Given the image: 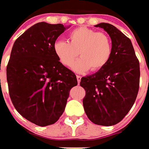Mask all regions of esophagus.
<instances>
[{
    "mask_svg": "<svg viewBox=\"0 0 149 149\" xmlns=\"http://www.w3.org/2000/svg\"><path fill=\"white\" fill-rule=\"evenodd\" d=\"M76 78H77V81H78V83H79L80 81H81V79H82V77L79 76V75H77Z\"/></svg>",
    "mask_w": 149,
    "mask_h": 149,
    "instance_id": "1",
    "label": "esophagus"
}]
</instances>
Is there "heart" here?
<instances>
[{
    "mask_svg": "<svg viewBox=\"0 0 149 149\" xmlns=\"http://www.w3.org/2000/svg\"><path fill=\"white\" fill-rule=\"evenodd\" d=\"M54 52L63 65L70 66L76 57L81 56L73 65L78 72L90 68L100 70L106 66L111 55L110 38L103 33L86 27H79L69 33L68 42L58 40L54 44Z\"/></svg>",
    "mask_w": 149,
    "mask_h": 149,
    "instance_id": "heart-1",
    "label": "heart"
}]
</instances>
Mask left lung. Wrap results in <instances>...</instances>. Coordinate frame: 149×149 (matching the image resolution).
<instances>
[{"instance_id": "1", "label": "left lung", "mask_w": 149, "mask_h": 149, "mask_svg": "<svg viewBox=\"0 0 149 149\" xmlns=\"http://www.w3.org/2000/svg\"><path fill=\"white\" fill-rule=\"evenodd\" d=\"M111 39V55L103 69L83 77L80 85L86 91L83 100L91 122L112 126L123 120L136 99L140 83V63L132 43L120 30L108 23H100Z\"/></svg>"}]
</instances>
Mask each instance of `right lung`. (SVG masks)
<instances>
[{"mask_svg": "<svg viewBox=\"0 0 149 149\" xmlns=\"http://www.w3.org/2000/svg\"><path fill=\"white\" fill-rule=\"evenodd\" d=\"M70 26L38 22L13 44L6 69L10 99L24 118L41 127L63 115L76 75L60 63L54 44Z\"/></svg>", "mask_w": 149, "mask_h": 149, "instance_id": "add662e5", "label": "right lung"}]
</instances>
